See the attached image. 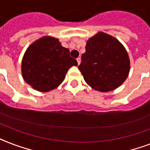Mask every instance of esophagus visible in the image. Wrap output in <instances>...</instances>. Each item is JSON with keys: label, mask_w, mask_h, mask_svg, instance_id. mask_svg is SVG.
I'll return each instance as SVG.
<instances>
[{"label": "esophagus", "mask_w": 150, "mask_h": 150, "mask_svg": "<svg viewBox=\"0 0 150 150\" xmlns=\"http://www.w3.org/2000/svg\"><path fill=\"white\" fill-rule=\"evenodd\" d=\"M77 61H78V64L79 65L80 63H81V58H80V57H78V58H77Z\"/></svg>", "instance_id": "esophagus-1"}]
</instances>
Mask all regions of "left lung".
Segmentation results:
<instances>
[{
  "mask_svg": "<svg viewBox=\"0 0 150 150\" xmlns=\"http://www.w3.org/2000/svg\"><path fill=\"white\" fill-rule=\"evenodd\" d=\"M79 69L89 86L107 93L118 88L128 78L130 59L118 40L98 32L87 40Z\"/></svg>",
  "mask_w": 150,
  "mask_h": 150,
  "instance_id": "8db88e82",
  "label": "left lung"
}]
</instances>
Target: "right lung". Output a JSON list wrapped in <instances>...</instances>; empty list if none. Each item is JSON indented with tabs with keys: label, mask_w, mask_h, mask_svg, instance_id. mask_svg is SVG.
I'll list each match as a JSON object with an SVG mask.
<instances>
[{
	"label": "right lung",
	"mask_w": 150,
	"mask_h": 150,
	"mask_svg": "<svg viewBox=\"0 0 150 150\" xmlns=\"http://www.w3.org/2000/svg\"><path fill=\"white\" fill-rule=\"evenodd\" d=\"M74 65L78 62L71 57L68 48L62 47L58 39L46 36L26 49L22 60V75L33 89L47 93L58 87Z\"/></svg>",
	"instance_id": "add662e5"
}]
</instances>
